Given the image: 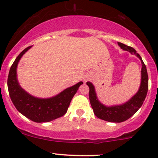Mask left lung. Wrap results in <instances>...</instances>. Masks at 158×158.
Returning <instances> with one entry per match:
<instances>
[{"label": "left lung", "mask_w": 158, "mask_h": 158, "mask_svg": "<svg viewBox=\"0 0 158 158\" xmlns=\"http://www.w3.org/2000/svg\"><path fill=\"white\" fill-rule=\"evenodd\" d=\"M118 44L123 50L128 51L131 54H135L141 60V80L138 92L133 97H131L130 100H128L124 104L118 105V106H106L98 101L95 90V87L92 85V82H87L86 84L89 88L90 104L95 116L98 118L107 121V122L119 123V122H125V121L130 118L141 107L148 93V76L145 64L143 62L141 56L136 52V50L132 47L125 45L122 43H118Z\"/></svg>", "instance_id": "8db88e82"}]
</instances>
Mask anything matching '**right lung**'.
Returning a JSON list of instances; mask_svg holds the SVG:
<instances>
[{
    "label": "right lung",
    "mask_w": 158,
    "mask_h": 158,
    "mask_svg": "<svg viewBox=\"0 0 158 158\" xmlns=\"http://www.w3.org/2000/svg\"><path fill=\"white\" fill-rule=\"evenodd\" d=\"M30 47L23 49L11 66L7 79L9 95L17 111L25 117L38 123L51 122L66 114L72 98L83 82H78L51 98H40L30 95L19 84L17 67L20 58Z\"/></svg>",
    "instance_id": "obj_1"
}]
</instances>
